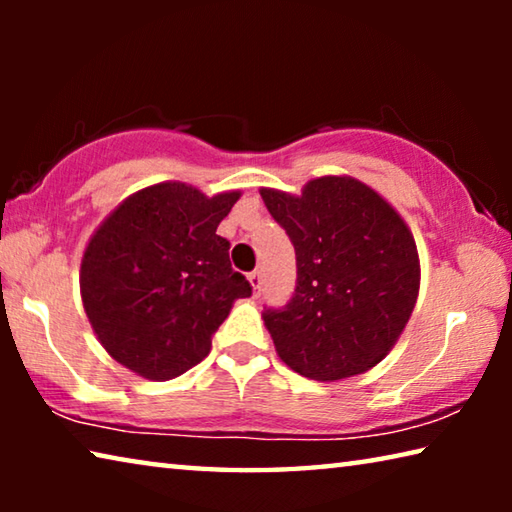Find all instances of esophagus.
Masks as SVG:
<instances>
[{"label": "esophagus", "mask_w": 512, "mask_h": 512, "mask_svg": "<svg viewBox=\"0 0 512 512\" xmlns=\"http://www.w3.org/2000/svg\"><path fill=\"white\" fill-rule=\"evenodd\" d=\"M248 282H250V287H253V291L259 293V289H262V271L248 273Z\"/></svg>", "instance_id": "1"}]
</instances>
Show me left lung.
<instances>
[{"mask_svg": "<svg viewBox=\"0 0 512 512\" xmlns=\"http://www.w3.org/2000/svg\"><path fill=\"white\" fill-rule=\"evenodd\" d=\"M296 248V293L266 309L277 357L302 377L361 375L393 350L420 291L409 225L375 189L350 176L314 178L300 196L262 187Z\"/></svg>", "mask_w": 512, "mask_h": 512, "instance_id": "obj_1", "label": "left lung"}]
</instances>
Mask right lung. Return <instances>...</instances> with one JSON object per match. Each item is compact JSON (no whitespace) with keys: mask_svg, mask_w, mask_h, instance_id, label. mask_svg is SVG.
<instances>
[{"mask_svg":"<svg viewBox=\"0 0 512 512\" xmlns=\"http://www.w3.org/2000/svg\"><path fill=\"white\" fill-rule=\"evenodd\" d=\"M241 192L158 183L121 201L81 259L83 309L99 343L135 375L167 381L201 363L248 280L216 235Z\"/></svg>","mask_w":512,"mask_h":512,"instance_id":"obj_1","label":"right lung"}]
</instances>
